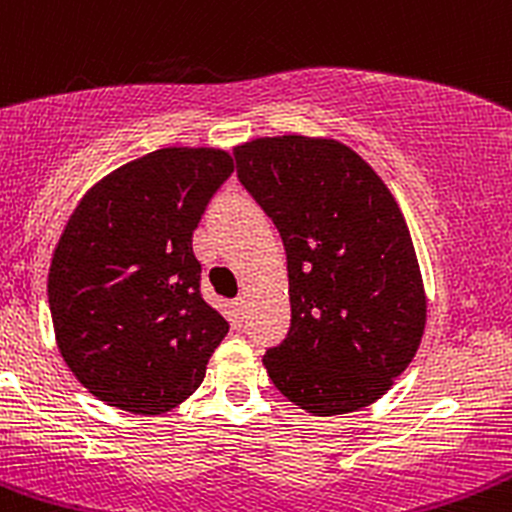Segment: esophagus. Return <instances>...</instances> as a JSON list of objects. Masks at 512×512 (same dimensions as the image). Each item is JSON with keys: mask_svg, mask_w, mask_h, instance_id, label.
Wrapping results in <instances>:
<instances>
[{"mask_svg": "<svg viewBox=\"0 0 512 512\" xmlns=\"http://www.w3.org/2000/svg\"><path fill=\"white\" fill-rule=\"evenodd\" d=\"M245 303H247V299L243 294L238 296V299L233 301V308H235V313H238V316H243V311H245Z\"/></svg>", "mask_w": 512, "mask_h": 512, "instance_id": "obj_1", "label": "esophagus"}]
</instances>
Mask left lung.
<instances>
[{"mask_svg": "<svg viewBox=\"0 0 512 512\" xmlns=\"http://www.w3.org/2000/svg\"><path fill=\"white\" fill-rule=\"evenodd\" d=\"M233 155L286 250L291 328L262 357L269 379L313 415L369 406L411 364L428 316L396 199L333 138H255Z\"/></svg>", "mask_w": 512, "mask_h": 512, "instance_id": "left-lung-1", "label": "left lung"}]
</instances>
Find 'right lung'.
I'll list each match as a JSON object with an SVG mask.
<instances>
[{"label": "right lung", "instance_id": "obj_1", "mask_svg": "<svg viewBox=\"0 0 512 512\" xmlns=\"http://www.w3.org/2000/svg\"><path fill=\"white\" fill-rule=\"evenodd\" d=\"M233 170L226 150H155L99 179L67 218L50 316L65 364L106 406L160 415L204 381L228 320L201 299L192 235Z\"/></svg>", "mask_w": 512, "mask_h": 512}]
</instances>
